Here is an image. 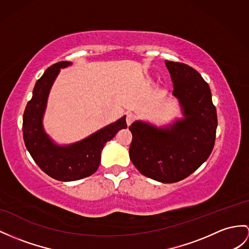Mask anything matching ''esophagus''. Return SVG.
Masks as SVG:
<instances>
[{
	"label": "esophagus",
	"mask_w": 249,
	"mask_h": 249,
	"mask_svg": "<svg viewBox=\"0 0 249 249\" xmlns=\"http://www.w3.org/2000/svg\"><path fill=\"white\" fill-rule=\"evenodd\" d=\"M135 120V116L133 114L129 113L128 115H126V118H125V121H126V124L128 125H131L133 124V121Z\"/></svg>",
	"instance_id": "obj_1"
}]
</instances>
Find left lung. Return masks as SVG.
Wrapping results in <instances>:
<instances>
[{"label":"left lung","mask_w":249,"mask_h":249,"mask_svg":"<svg viewBox=\"0 0 249 249\" xmlns=\"http://www.w3.org/2000/svg\"><path fill=\"white\" fill-rule=\"evenodd\" d=\"M183 117L162 126L136 120L130 126L129 154L147 178L177 183L207 160L213 149L217 117L208 83L189 65L165 61Z\"/></svg>","instance_id":"left-lung-1"}]
</instances>
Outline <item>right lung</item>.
I'll return each mask as SVG.
<instances>
[{
  "mask_svg": "<svg viewBox=\"0 0 249 249\" xmlns=\"http://www.w3.org/2000/svg\"><path fill=\"white\" fill-rule=\"evenodd\" d=\"M70 65L71 62L61 61L44 71L35 84L33 98L23 115V138L28 152L42 171L61 181L78 180L94 174L99 167L105 144L119 130L126 128L124 115L77 142L58 144L53 141L43 126L48 95L60 69Z\"/></svg>",
  "mask_w": 249,
  "mask_h": 249,
  "instance_id": "add662e5",
  "label": "right lung"
}]
</instances>
